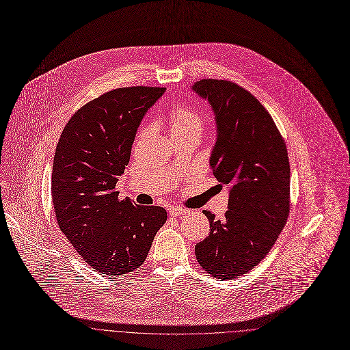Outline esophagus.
Segmentation results:
<instances>
[{
	"instance_id": "1",
	"label": "esophagus",
	"mask_w": 350,
	"mask_h": 350,
	"mask_svg": "<svg viewBox=\"0 0 350 350\" xmlns=\"http://www.w3.org/2000/svg\"><path fill=\"white\" fill-rule=\"evenodd\" d=\"M186 213H187V209L179 208V206H172V208L170 209V215H171V217H182V215H185Z\"/></svg>"
}]
</instances>
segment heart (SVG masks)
Wrapping results in <instances>:
<instances>
[{"instance_id": "1", "label": "heart", "mask_w": 350, "mask_h": 350, "mask_svg": "<svg viewBox=\"0 0 350 350\" xmlns=\"http://www.w3.org/2000/svg\"><path fill=\"white\" fill-rule=\"evenodd\" d=\"M168 117H170V129L172 136L186 135L191 132L201 133L205 125V120L202 114L185 105L174 106L170 110Z\"/></svg>"}]
</instances>
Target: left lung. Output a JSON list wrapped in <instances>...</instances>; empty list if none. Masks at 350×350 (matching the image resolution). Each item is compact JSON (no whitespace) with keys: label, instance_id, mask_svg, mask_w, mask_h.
<instances>
[{"label":"left lung","instance_id":"left-lung-1","mask_svg":"<svg viewBox=\"0 0 350 350\" xmlns=\"http://www.w3.org/2000/svg\"><path fill=\"white\" fill-rule=\"evenodd\" d=\"M193 90L208 99L217 118L209 164L222 185H232L222 222L204 209L209 234L197 243L196 258L213 277L233 280L269 254L288 219L287 146L269 111L243 87L204 79Z\"/></svg>","mask_w":350,"mask_h":350}]
</instances>
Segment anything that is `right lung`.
Returning a JSON list of instances; mask_svg holds the SVG:
<instances>
[{"mask_svg":"<svg viewBox=\"0 0 350 350\" xmlns=\"http://www.w3.org/2000/svg\"><path fill=\"white\" fill-rule=\"evenodd\" d=\"M164 91L139 85L105 92L80 107L59 137L51 179L56 221L81 258L105 275L142 266L167 221L163 206L120 200L116 190L136 129Z\"/></svg>","mask_w":350,"mask_h":350,"instance_id":"add662e5","label":"right lung"}]
</instances>
